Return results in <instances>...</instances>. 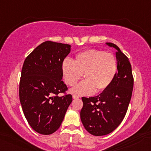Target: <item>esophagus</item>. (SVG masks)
Listing matches in <instances>:
<instances>
[{
	"mask_svg": "<svg viewBox=\"0 0 151 151\" xmlns=\"http://www.w3.org/2000/svg\"><path fill=\"white\" fill-rule=\"evenodd\" d=\"M72 97L74 99H78V98H79V97L78 95H76V94H73L72 95Z\"/></svg>",
	"mask_w": 151,
	"mask_h": 151,
	"instance_id": "1",
	"label": "esophagus"
}]
</instances>
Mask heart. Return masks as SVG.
<instances>
[{
    "label": "heart",
    "instance_id": "heart-1",
    "mask_svg": "<svg viewBox=\"0 0 151 151\" xmlns=\"http://www.w3.org/2000/svg\"><path fill=\"white\" fill-rule=\"evenodd\" d=\"M62 72L64 82L70 87L75 85L83 74L85 80L72 89V93L78 95L100 93L108 88L115 79L117 59L112 53L89 49L77 54L74 62L64 59Z\"/></svg>",
    "mask_w": 151,
    "mask_h": 151
}]
</instances>
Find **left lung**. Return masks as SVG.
I'll return each mask as SVG.
<instances>
[{
  "instance_id": "left-lung-1",
  "label": "left lung",
  "mask_w": 151,
  "mask_h": 151,
  "mask_svg": "<svg viewBox=\"0 0 151 151\" xmlns=\"http://www.w3.org/2000/svg\"><path fill=\"white\" fill-rule=\"evenodd\" d=\"M117 50V72L110 87L99 95L82 97L80 117L84 128L95 136L107 135L115 130L125 117L132 97L134 79L131 64L119 47L106 43Z\"/></svg>"
}]
</instances>
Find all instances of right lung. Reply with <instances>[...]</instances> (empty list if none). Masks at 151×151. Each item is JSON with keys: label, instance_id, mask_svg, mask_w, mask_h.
Returning <instances> with one entry per match:
<instances>
[{"label": "right lung", "instance_id": "add662e5", "mask_svg": "<svg viewBox=\"0 0 151 151\" xmlns=\"http://www.w3.org/2000/svg\"><path fill=\"white\" fill-rule=\"evenodd\" d=\"M69 44L46 41L25 59L19 83V98L26 120L36 132L50 135L59 129L72 94L62 80V64ZM63 93L64 95L58 94Z\"/></svg>", "mask_w": 151, "mask_h": 151}]
</instances>
